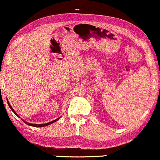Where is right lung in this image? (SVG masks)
Instances as JSON below:
<instances>
[{
    "label": "right lung",
    "mask_w": 160,
    "mask_h": 160,
    "mask_svg": "<svg viewBox=\"0 0 160 160\" xmlns=\"http://www.w3.org/2000/svg\"><path fill=\"white\" fill-rule=\"evenodd\" d=\"M7 103H8V104H9V108H10V109L12 110V112L14 113L15 114V115H16L18 117H19V116L18 115V114L16 113V112L15 111V110H13V108H12V106L10 105V104H9V101H8L7 100ZM20 118V117H19ZM61 117H59V118H58V119H55V120H53V121H52V122H48V123H46V124H39V125H38V124H31V123H28V122H27L26 121H24V120H23V122H24V123H26L27 124V125H30V126H33V127H38V128H40V127H44V126H47V125H51V124L52 123H53V122H56V121H58V120L60 119Z\"/></svg>",
    "instance_id": "1"
}]
</instances>
